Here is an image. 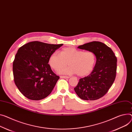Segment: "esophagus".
I'll list each match as a JSON object with an SVG mask.
<instances>
[{
  "mask_svg": "<svg viewBox=\"0 0 132 132\" xmlns=\"http://www.w3.org/2000/svg\"><path fill=\"white\" fill-rule=\"evenodd\" d=\"M60 78H65V79L68 78H68H69L70 77H68V76H61Z\"/></svg>",
  "mask_w": 132,
  "mask_h": 132,
  "instance_id": "esophagus-1",
  "label": "esophagus"
}]
</instances>
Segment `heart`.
<instances>
[{
    "instance_id": "b5f03b06",
    "label": "heart",
    "mask_w": 132,
    "mask_h": 132,
    "mask_svg": "<svg viewBox=\"0 0 132 132\" xmlns=\"http://www.w3.org/2000/svg\"><path fill=\"white\" fill-rule=\"evenodd\" d=\"M95 53L91 51H84L73 47H65L61 50L60 54L52 53L49 57L48 63L52 69L60 71V73L77 74L78 77H85L93 71L96 63Z\"/></svg>"
}]
</instances>
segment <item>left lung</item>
Masks as SVG:
<instances>
[{
  "instance_id": "8db88e82",
  "label": "left lung",
  "mask_w": 132,
  "mask_h": 132,
  "mask_svg": "<svg viewBox=\"0 0 132 132\" xmlns=\"http://www.w3.org/2000/svg\"><path fill=\"white\" fill-rule=\"evenodd\" d=\"M79 48L94 52L97 57L93 71L79 79L74 88L79 98L95 100L103 97L114 83L117 70V57L110 47L104 43L93 41L80 45Z\"/></svg>"
}]
</instances>
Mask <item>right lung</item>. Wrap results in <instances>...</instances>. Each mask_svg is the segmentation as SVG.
<instances>
[{
	"mask_svg": "<svg viewBox=\"0 0 132 132\" xmlns=\"http://www.w3.org/2000/svg\"><path fill=\"white\" fill-rule=\"evenodd\" d=\"M62 45L33 41L18 50L13 65L14 80L25 97L39 100L51 93L60 77L48 64L49 57Z\"/></svg>",
	"mask_w": 132,
	"mask_h": 132,
	"instance_id": "obj_1",
	"label": "right lung"
}]
</instances>
